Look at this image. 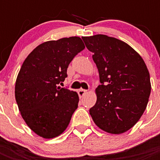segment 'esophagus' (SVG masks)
<instances>
[{"mask_svg": "<svg viewBox=\"0 0 160 160\" xmlns=\"http://www.w3.org/2000/svg\"><path fill=\"white\" fill-rule=\"evenodd\" d=\"M86 92H87V90H83V89H80V90H78V95H79L80 98H82L83 96H84V95L86 94Z\"/></svg>", "mask_w": 160, "mask_h": 160, "instance_id": "obj_1", "label": "esophagus"}]
</instances>
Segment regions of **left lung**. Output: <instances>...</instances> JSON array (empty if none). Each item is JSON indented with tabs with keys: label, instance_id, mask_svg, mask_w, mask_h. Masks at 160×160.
<instances>
[{
	"label": "left lung",
	"instance_id": "8db88e82",
	"mask_svg": "<svg viewBox=\"0 0 160 160\" xmlns=\"http://www.w3.org/2000/svg\"><path fill=\"white\" fill-rule=\"evenodd\" d=\"M85 46L94 55L101 85L90 114L100 129L119 134L131 129L146 109L151 91L144 60L124 41L105 35L85 36Z\"/></svg>",
	"mask_w": 160,
	"mask_h": 160
}]
</instances>
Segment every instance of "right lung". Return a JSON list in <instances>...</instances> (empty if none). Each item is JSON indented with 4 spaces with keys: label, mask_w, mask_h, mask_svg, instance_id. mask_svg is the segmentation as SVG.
<instances>
[{
    "label": "right lung",
    "mask_w": 160,
    "mask_h": 160,
    "mask_svg": "<svg viewBox=\"0 0 160 160\" xmlns=\"http://www.w3.org/2000/svg\"><path fill=\"white\" fill-rule=\"evenodd\" d=\"M85 47L77 36L46 41L21 65L15 86L16 103L26 124L44 139L62 134L77 109V93L59 85L67 77L71 60Z\"/></svg>",
    "instance_id": "obj_1"
}]
</instances>
